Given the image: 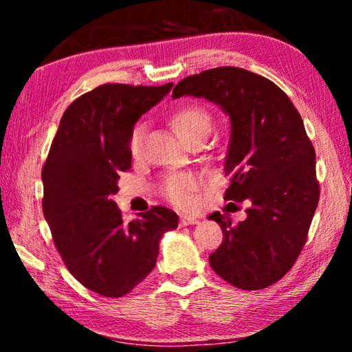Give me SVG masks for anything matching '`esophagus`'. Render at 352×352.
<instances>
[{
	"mask_svg": "<svg viewBox=\"0 0 352 352\" xmlns=\"http://www.w3.org/2000/svg\"><path fill=\"white\" fill-rule=\"evenodd\" d=\"M199 223V219L194 216H180V225L182 226H188V225H195Z\"/></svg>",
	"mask_w": 352,
	"mask_h": 352,
	"instance_id": "obj_1",
	"label": "esophagus"
}]
</instances>
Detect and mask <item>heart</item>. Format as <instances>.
Instances as JSON below:
<instances>
[{"mask_svg": "<svg viewBox=\"0 0 352 352\" xmlns=\"http://www.w3.org/2000/svg\"><path fill=\"white\" fill-rule=\"evenodd\" d=\"M170 126L188 144L204 142L211 133L212 118L205 107L199 104H186L178 107L172 113ZM144 132V124H136L130 132L129 151L132 155H138L141 152ZM197 188V177L190 174H169L160 183V190H162L163 197L178 208H189L194 204V194Z\"/></svg>", "mask_w": 352, "mask_h": 352, "instance_id": "obj_1", "label": "heart"}]
</instances>
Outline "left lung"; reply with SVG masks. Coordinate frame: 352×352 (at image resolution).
<instances>
[{
	"label": "left lung",
	"instance_id": "8db88e82",
	"mask_svg": "<svg viewBox=\"0 0 352 352\" xmlns=\"http://www.w3.org/2000/svg\"><path fill=\"white\" fill-rule=\"evenodd\" d=\"M184 94L206 98L230 115L225 200L248 201L247 219L237 225L219 211L210 216L223 233L210 265L234 287H269L294 267L320 199L315 148L302 119L276 83L236 67L184 77L172 96Z\"/></svg>",
	"mask_w": 352,
	"mask_h": 352
}]
</instances>
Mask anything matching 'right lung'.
Returning <instances> with one entry per match:
<instances>
[{"label":"right lung","instance_id":"obj_1","mask_svg":"<svg viewBox=\"0 0 352 352\" xmlns=\"http://www.w3.org/2000/svg\"><path fill=\"white\" fill-rule=\"evenodd\" d=\"M174 83H104L65 110L41 180L43 214L71 275L109 298L132 292L157 264L158 242L177 214L152 206L126 223L113 201L121 172L132 168L129 136L142 113Z\"/></svg>","mask_w":352,"mask_h":352}]
</instances>
